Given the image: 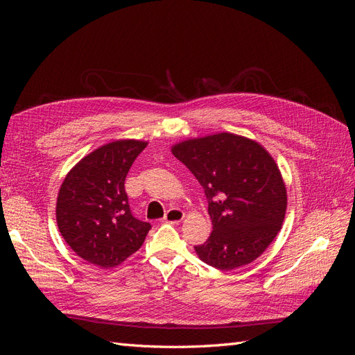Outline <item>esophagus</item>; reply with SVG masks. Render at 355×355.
Here are the masks:
<instances>
[{
  "instance_id": "34e87169",
  "label": "esophagus",
  "mask_w": 355,
  "mask_h": 355,
  "mask_svg": "<svg viewBox=\"0 0 355 355\" xmlns=\"http://www.w3.org/2000/svg\"><path fill=\"white\" fill-rule=\"evenodd\" d=\"M184 218H185V213L182 211V210H179V209H170V210H167V213H166V216H164L163 222L178 223V222H180V220L184 219Z\"/></svg>"
}]
</instances>
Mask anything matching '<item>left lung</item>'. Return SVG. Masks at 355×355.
<instances>
[{
    "mask_svg": "<svg viewBox=\"0 0 355 355\" xmlns=\"http://www.w3.org/2000/svg\"><path fill=\"white\" fill-rule=\"evenodd\" d=\"M204 188L213 231L196 245L202 262L230 271L253 262L282 230L287 192L266 149L239 135L188 139L171 148Z\"/></svg>",
    "mask_w": 355,
    "mask_h": 355,
    "instance_id": "obj_1",
    "label": "left lung"
}]
</instances>
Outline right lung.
I'll use <instances>...</instances> for the list:
<instances>
[{
  "instance_id": "right-lung-1",
  "label": "right lung",
  "mask_w": 355,
  "mask_h": 355,
  "mask_svg": "<svg viewBox=\"0 0 355 355\" xmlns=\"http://www.w3.org/2000/svg\"><path fill=\"white\" fill-rule=\"evenodd\" d=\"M148 142L106 144L75 164L59 189L56 220L63 240L84 261L114 268L141 249L151 225L136 219L124 180Z\"/></svg>"
}]
</instances>
